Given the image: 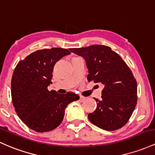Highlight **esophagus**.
<instances>
[{
	"instance_id": "1",
	"label": "esophagus",
	"mask_w": 155,
	"mask_h": 155,
	"mask_svg": "<svg viewBox=\"0 0 155 155\" xmlns=\"http://www.w3.org/2000/svg\"><path fill=\"white\" fill-rule=\"evenodd\" d=\"M80 100H81V101H84L86 100V97H83V96H80Z\"/></svg>"
}]
</instances>
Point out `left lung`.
<instances>
[{
	"instance_id": "8db88e82",
	"label": "left lung",
	"mask_w": 155,
	"mask_h": 155,
	"mask_svg": "<svg viewBox=\"0 0 155 155\" xmlns=\"http://www.w3.org/2000/svg\"><path fill=\"white\" fill-rule=\"evenodd\" d=\"M84 58L89 70L87 79L104 86L97 109L88 115L93 124L106 131L124 126L137 104V82L119 54L104 45L69 49Z\"/></svg>"
}]
</instances>
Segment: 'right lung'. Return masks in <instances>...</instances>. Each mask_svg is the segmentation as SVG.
I'll use <instances>...</instances> for the list:
<instances>
[{"instance_id": "add662e5", "label": "right lung", "mask_w": 155, "mask_h": 155, "mask_svg": "<svg viewBox=\"0 0 155 155\" xmlns=\"http://www.w3.org/2000/svg\"><path fill=\"white\" fill-rule=\"evenodd\" d=\"M62 48L42 49L19 61L13 72L11 94L13 106L21 120L37 132L49 131L62 122L68 104L79 100L73 92L49 91L54 64L70 54Z\"/></svg>"}]
</instances>
